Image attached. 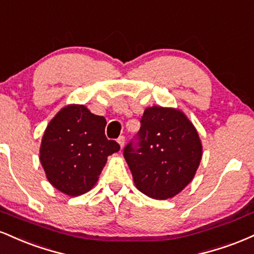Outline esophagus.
Wrapping results in <instances>:
<instances>
[{
  "mask_svg": "<svg viewBox=\"0 0 254 254\" xmlns=\"http://www.w3.org/2000/svg\"><path fill=\"white\" fill-rule=\"evenodd\" d=\"M117 142L119 143V145H121V148L124 147V142H125V137L124 136H119Z\"/></svg>",
  "mask_w": 254,
  "mask_h": 254,
  "instance_id": "1",
  "label": "esophagus"
}]
</instances>
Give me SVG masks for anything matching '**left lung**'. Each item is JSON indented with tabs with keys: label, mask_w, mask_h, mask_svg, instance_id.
<instances>
[{
	"label": "left lung",
	"mask_w": 254,
	"mask_h": 254,
	"mask_svg": "<svg viewBox=\"0 0 254 254\" xmlns=\"http://www.w3.org/2000/svg\"><path fill=\"white\" fill-rule=\"evenodd\" d=\"M135 139L123 154L136 188L145 196L172 198L193 179L203 147L196 127L182 111L147 107Z\"/></svg>",
	"instance_id": "1"
}]
</instances>
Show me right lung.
<instances>
[{
    "instance_id": "right-lung-1",
    "label": "right lung",
    "mask_w": 254,
    "mask_h": 254,
    "mask_svg": "<svg viewBox=\"0 0 254 254\" xmlns=\"http://www.w3.org/2000/svg\"><path fill=\"white\" fill-rule=\"evenodd\" d=\"M106 119L83 105H68L51 119L40 144V164L58 191L75 197L95 185L107 156L121 149L105 136Z\"/></svg>"
}]
</instances>
